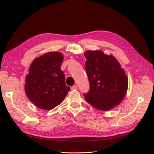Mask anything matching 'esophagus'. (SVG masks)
Wrapping results in <instances>:
<instances>
[{"instance_id": "34e87169", "label": "esophagus", "mask_w": 154, "mask_h": 154, "mask_svg": "<svg viewBox=\"0 0 154 154\" xmlns=\"http://www.w3.org/2000/svg\"><path fill=\"white\" fill-rule=\"evenodd\" d=\"M78 89V87L76 85H74L71 87V90H77Z\"/></svg>"}]
</instances>
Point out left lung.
<instances>
[{
  "label": "left lung",
  "mask_w": 154,
  "mask_h": 154,
  "mask_svg": "<svg viewBox=\"0 0 154 154\" xmlns=\"http://www.w3.org/2000/svg\"><path fill=\"white\" fill-rule=\"evenodd\" d=\"M85 70L90 89L83 94L94 108L107 111L119 105L127 93L128 77L112 55L101 51H87Z\"/></svg>",
  "instance_id": "left-lung-1"
}]
</instances>
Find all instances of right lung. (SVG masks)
I'll return each mask as SVG.
<instances>
[{"instance_id": "1", "label": "right lung", "mask_w": 154, "mask_h": 154, "mask_svg": "<svg viewBox=\"0 0 154 154\" xmlns=\"http://www.w3.org/2000/svg\"><path fill=\"white\" fill-rule=\"evenodd\" d=\"M62 53L51 52L36 58L26 78L25 92L39 109L51 110L62 103L70 90L60 69Z\"/></svg>"}]
</instances>
